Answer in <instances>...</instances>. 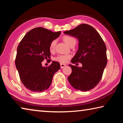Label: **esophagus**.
I'll return each instance as SVG.
<instances>
[{
  "label": "esophagus",
  "mask_w": 123,
  "mask_h": 123,
  "mask_svg": "<svg viewBox=\"0 0 123 123\" xmlns=\"http://www.w3.org/2000/svg\"><path fill=\"white\" fill-rule=\"evenodd\" d=\"M66 66V65L65 64H63V63H61V64H60V67H61V68H62H62H63Z\"/></svg>",
  "instance_id": "1"
}]
</instances>
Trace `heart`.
<instances>
[{
  "label": "heart",
  "mask_w": 123,
  "mask_h": 123,
  "mask_svg": "<svg viewBox=\"0 0 123 123\" xmlns=\"http://www.w3.org/2000/svg\"><path fill=\"white\" fill-rule=\"evenodd\" d=\"M63 40L67 44L69 45H70V44L73 41H76L74 38L69 36H64L63 37ZM56 43V40H53V41H51L49 45V49L50 50L54 49V47L55 46ZM70 57H71V56L70 55H59L55 58V60L58 62H61V63H66L67 61V60L69 59Z\"/></svg>",
  "instance_id": "heart-1"
}]
</instances>
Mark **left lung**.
Returning <instances> with one entry per match:
<instances>
[{"instance_id":"8db88e82","label":"left lung","mask_w":123,"mask_h":123,"mask_svg":"<svg viewBox=\"0 0 123 123\" xmlns=\"http://www.w3.org/2000/svg\"><path fill=\"white\" fill-rule=\"evenodd\" d=\"M64 34L78 39L79 49L71 62L82 64L81 67L69 64L72 72L68 80L77 90H91L101 80L107 64L105 43L97 31L88 24H80Z\"/></svg>"}]
</instances>
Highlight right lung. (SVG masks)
<instances>
[{
    "mask_svg": "<svg viewBox=\"0 0 123 123\" xmlns=\"http://www.w3.org/2000/svg\"><path fill=\"white\" fill-rule=\"evenodd\" d=\"M60 34V31L54 32L38 27L27 32L20 42L15 64L20 80L29 90L34 92L46 90L50 86L54 74L60 69L59 62L56 61L48 67L42 66L44 59H50V44Z\"/></svg>",
    "mask_w": 123,
    "mask_h": 123,
    "instance_id": "obj_1",
    "label": "right lung"
}]
</instances>
